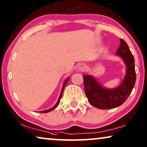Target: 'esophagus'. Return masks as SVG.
Returning <instances> with one entry per match:
<instances>
[{"instance_id":"obj_1","label":"esophagus","mask_w":147,"mask_h":147,"mask_svg":"<svg viewBox=\"0 0 147 147\" xmlns=\"http://www.w3.org/2000/svg\"><path fill=\"white\" fill-rule=\"evenodd\" d=\"M85 68H86V66H85V65H84L83 64H80L79 66V70H81V71H83V70H85Z\"/></svg>"}]
</instances>
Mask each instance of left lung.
<instances>
[{"instance_id": "1", "label": "left lung", "mask_w": 147, "mask_h": 147, "mask_svg": "<svg viewBox=\"0 0 147 147\" xmlns=\"http://www.w3.org/2000/svg\"><path fill=\"white\" fill-rule=\"evenodd\" d=\"M116 54L120 56L126 64V75L119 87L105 89L91 76H83L86 96L89 102L97 108L109 109L120 106L126 101L134 87L136 79L134 58L128 44L122 39H120Z\"/></svg>"}]
</instances>
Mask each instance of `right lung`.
Returning a JSON list of instances; mask_svg holds the SVG:
<instances>
[{"instance_id":"right-lung-1","label":"right lung","mask_w":147,"mask_h":147,"mask_svg":"<svg viewBox=\"0 0 147 147\" xmlns=\"http://www.w3.org/2000/svg\"><path fill=\"white\" fill-rule=\"evenodd\" d=\"M68 80H69V78H67V79H66V81H65V82H64V84H63V86H62V89L61 93H60V97H59V99H58V102L56 103V104L55 105H54V106L53 107H52V108H50V109H48V110H45V111H40V113H47V112H49V111H52V110H53V109H55L56 107L58 106V104H59V103H60V99H61V97H62V93H63V91H64V87H65L66 85V84H67L68 81Z\"/></svg>"}]
</instances>
